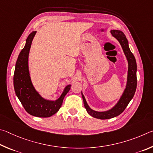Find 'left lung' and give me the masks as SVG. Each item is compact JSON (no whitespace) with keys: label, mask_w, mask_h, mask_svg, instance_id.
<instances>
[{"label":"left lung","mask_w":153,"mask_h":153,"mask_svg":"<svg viewBox=\"0 0 153 153\" xmlns=\"http://www.w3.org/2000/svg\"><path fill=\"white\" fill-rule=\"evenodd\" d=\"M111 33L120 42L128 63L127 82L124 93H123L119 101L111 109L105 111H97L93 110L90 108L87 103L85 96L81 92L85 108H86L88 114L93 117L101 120L110 119L121 114L124 111V109L128 105V103H130L131 100L133 98L136 92V86H137V78H136L137 66H136V62L133 53L131 52L130 50L126 37L122 31L116 30V29L111 30Z\"/></svg>","instance_id":"8db88e82"}]
</instances>
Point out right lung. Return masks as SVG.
<instances>
[{"mask_svg": "<svg viewBox=\"0 0 153 153\" xmlns=\"http://www.w3.org/2000/svg\"><path fill=\"white\" fill-rule=\"evenodd\" d=\"M36 33L35 31L29 35L25 46L18 56L15 64L13 85L16 95L28 114L36 117H48L55 114L60 108L64 98L71 89V85H67L60 97L55 101L45 100L35 89L29 74L28 58L31 43Z\"/></svg>", "mask_w": 153, "mask_h": 153, "instance_id": "obj_1", "label": "right lung"}]
</instances>
